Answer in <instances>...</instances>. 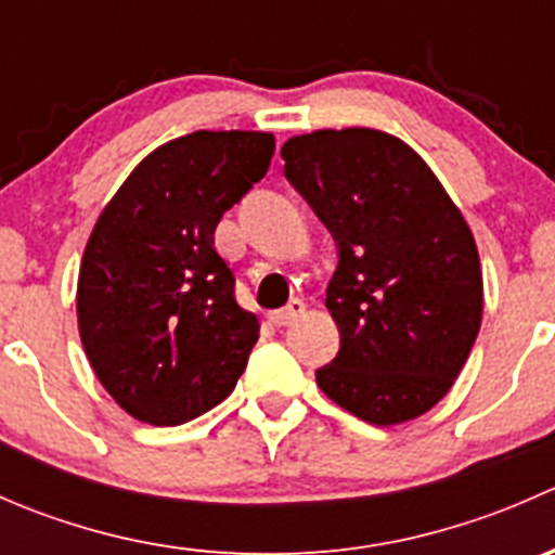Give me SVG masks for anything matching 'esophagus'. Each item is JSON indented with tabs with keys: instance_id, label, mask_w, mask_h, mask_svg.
<instances>
[{
	"instance_id": "34e87169",
	"label": "esophagus",
	"mask_w": 555,
	"mask_h": 555,
	"mask_svg": "<svg viewBox=\"0 0 555 555\" xmlns=\"http://www.w3.org/2000/svg\"><path fill=\"white\" fill-rule=\"evenodd\" d=\"M304 311H306L304 300L293 298L287 306H284V309H279V311L271 313V322L276 324V327H287V324H293L295 319H298Z\"/></svg>"
}]
</instances>
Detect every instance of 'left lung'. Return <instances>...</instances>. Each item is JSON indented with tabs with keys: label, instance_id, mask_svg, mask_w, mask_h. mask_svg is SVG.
<instances>
[{
	"label": "left lung",
	"instance_id": "left-lung-1",
	"mask_svg": "<svg viewBox=\"0 0 555 555\" xmlns=\"http://www.w3.org/2000/svg\"><path fill=\"white\" fill-rule=\"evenodd\" d=\"M284 177L338 249L327 309L340 349L324 395L376 427L438 405L483 313L478 246L429 166L373 128L313 131L282 147Z\"/></svg>",
	"mask_w": 555,
	"mask_h": 555
}]
</instances>
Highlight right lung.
<instances>
[{"mask_svg": "<svg viewBox=\"0 0 555 555\" xmlns=\"http://www.w3.org/2000/svg\"><path fill=\"white\" fill-rule=\"evenodd\" d=\"M273 137L195 131L150 153L99 217L77 282V322L99 382L122 411L177 427L236 386L255 313L215 231L266 177Z\"/></svg>", "mask_w": 555, "mask_h": 555, "instance_id": "1", "label": "right lung"}]
</instances>
